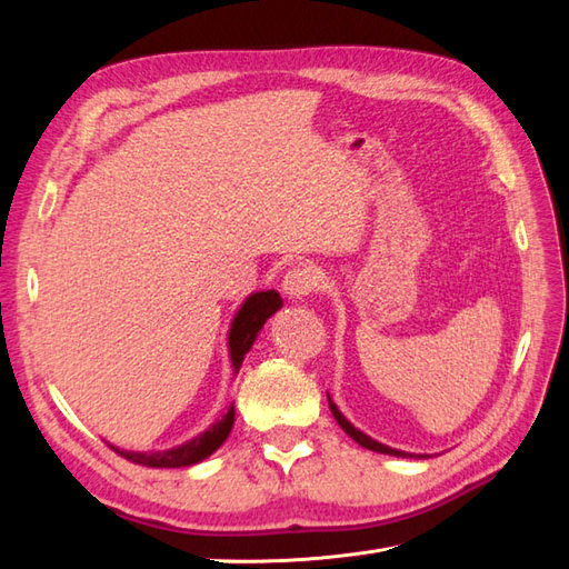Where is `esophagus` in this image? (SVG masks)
<instances>
[{
	"mask_svg": "<svg viewBox=\"0 0 569 569\" xmlns=\"http://www.w3.org/2000/svg\"><path fill=\"white\" fill-rule=\"evenodd\" d=\"M320 284V274L311 266H295L287 270L284 280H282V291L289 299H303L308 295H313Z\"/></svg>",
	"mask_w": 569,
	"mask_h": 569,
	"instance_id": "esophagus-1",
	"label": "esophagus"
}]
</instances>
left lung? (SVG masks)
<instances>
[{"label":"left lung","mask_w":569,"mask_h":569,"mask_svg":"<svg viewBox=\"0 0 569 569\" xmlns=\"http://www.w3.org/2000/svg\"><path fill=\"white\" fill-rule=\"evenodd\" d=\"M327 401H330V410H332V416H335V420L339 422V427L343 429V432H347L356 443H360L363 446V449H370V451H377V453H387V456H399V458H422V456H410V453H406V451H396V449H389V446H385V443H380V441H375V439H370L368 435H363L360 432V429H356L347 418L341 416V410L335 406V401L330 399V393H327Z\"/></svg>","instance_id":"8db88e82"}]
</instances>
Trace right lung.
<instances>
[{"label":"right lung","mask_w":569,"mask_h":569,"mask_svg":"<svg viewBox=\"0 0 569 569\" xmlns=\"http://www.w3.org/2000/svg\"><path fill=\"white\" fill-rule=\"evenodd\" d=\"M280 308H282V299L274 289L256 291V295H251L242 306H239V311L230 325V335H228L230 360H232L234 372H239V368H242V360L249 353V349L253 347V341H256L258 332H261L266 320L274 311H280ZM232 425H234V406H230L226 416L216 420L209 429H206V432H201L192 441H184L182 446H176V449L149 451V453L120 451V449H116V446H111V449L130 462L144 465V468H187V465H194L203 458H209L213 451H218L222 441L228 439Z\"/></svg>","instance_id":"add662e5"}]
</instances>
